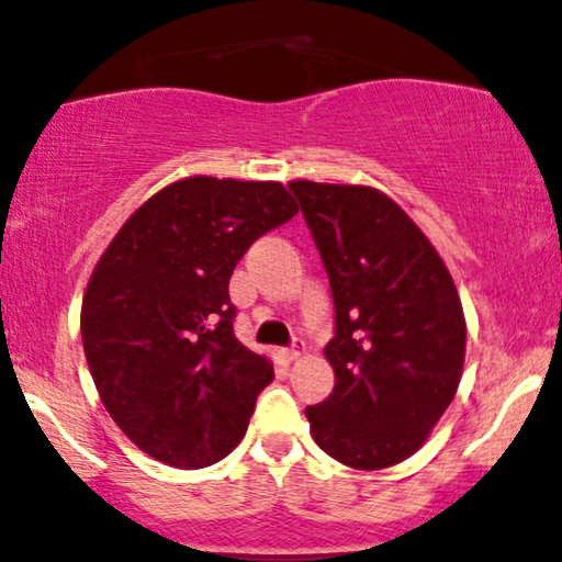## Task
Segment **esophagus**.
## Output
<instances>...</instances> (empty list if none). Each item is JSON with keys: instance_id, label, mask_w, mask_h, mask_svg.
<instances>
[{"instance_id": "34e87169", "label": "esophagus", "mask_w": 562, "mask_h": 562, "mask_svg": "<svg viewBox=\"0 0 562 562\" xmlns=\"http://www.w3.org/2000/svg\"><path fill=\"white\" fill-rule=\"evenodd\" d=\"M301 351H303V340H295L293 346H290V348H285V351H282V357H285L288 362H293V359H299V357H301Z\"/></svg>"}]
</instances>
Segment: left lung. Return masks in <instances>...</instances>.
Listing matches in <instances>:
<instances>
[{
    "mask_svg": "<svg viewBox=\"0 0 562 562\" xmlns=\"http://www.w3.org/2000/svg\"><path fill=\"white\" fill-rule=\"evenodd\" d=\"M330 280L335 389L306 406L319 449L357 470L423 447L454 398L465 317L449 269L417 224L372 187L290 182Z\"/></svg>",
    "mask_w": 562,
    "mask_h": 562,
    "instance_id": "8db88e82",
    "label": "left lung"
}]
</instances>
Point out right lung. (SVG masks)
Here are the masks:
<instances>
[{"label":"right lung","instance_id":"1","mask_svg":"<svg viewBox=\"0 0 562 562\" xmlns=\"http://www.w3.org/2000/svg\"><path fill=\"white\" fill-rule=\"evenodd\" d=\"M295 214L280 182L190 177L134 211L97 261L83 353L105 409L145 454L192 470L240 443L274 370L235 338L229 277Z\"/></svg>","mask_w":562,"mask_h":562}]
</instances>
